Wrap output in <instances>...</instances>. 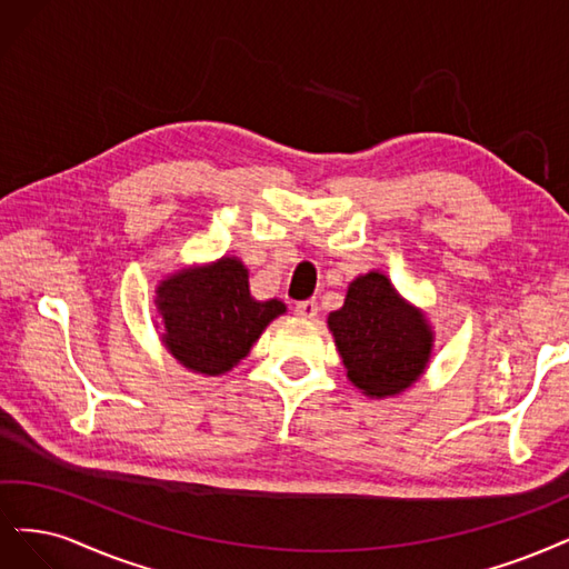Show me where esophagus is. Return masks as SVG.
<instances>
[{
    "label": "esophagus",
    "mask_w": 569,
    "mask_h": 569,
    "mask_svg": "<svg viewBox=\"0 0 569 569\" xmlns=\"http://www.w3.org/2000/svg\"><path fill=\"white\" fill-rule=\"evenodd\" d=\"M317 302L315 300H305V302H298L296 305V315L300 317V319H315L317 317Z\"/></svg>",
    "instance_id": "esophagus-1"
}]
</instances>
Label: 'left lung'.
Listing matches in <instances>:
<instances>
[{
    "label": "left lung",
    "mask_w": 569,
    "mask_h": 569,
    "mask_svg": "<svg viewBox=\"0 0 569 569\" xmlns=\"http://www.w3.org/2000/svg\"><path fill=\"white\" fill-rule=\"evenodd\" d=\"M347 378L371 399L399 397L426 376L435 331L382 271L371 269L347 286L340 309L328 315Z\"/></svg>",
    "instance_id": "left-lung-1"
}]
</instances>
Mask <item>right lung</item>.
Instances as JSON below:
<instances>
[{
  "instance_id": "obj_1",
  "label": "right lung",
  "mask_w": 569,
  "mask_h": 569,
  "mask_svg": "<svg viewBox=\"0 0 569 569\" xmlns=\"http://www.w3.org/2000/svg\"><path fill=\"white\" fill-rule=\"evenodd\" d=\"M153 302L164 350L200 376L229 373L250 355L264 328L286 315L281 300L250 296L248 267L229 254L174 269L160 279Z\"/></svg>"
}]
</instances>
